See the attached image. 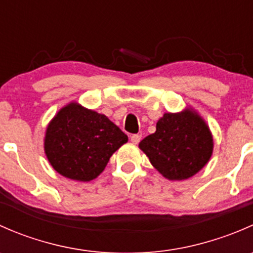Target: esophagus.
Masks as SVG:
<instances>
[{"instance_id": "obj_1", "label": "esophagus", "mask_w": 253, "mask_h": 253, "mask_svg": "<svg viewBox=\"0 0 253 253\" xmlns=\"http://www.w3.org/2000/svg\"><path fill=\"white\" fill-rule=\"evenodd\" d=\"M141 139H142L141 134H132L131 136V142L133 143V144H138V143L141 142Z\"/></svg>"}]
</instances>
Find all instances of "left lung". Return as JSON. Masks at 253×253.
<instances>
[{"instance_id": "1", "label": "left lung", "mask_w": 253, "mask_h": 253, "mask_svg": "<svg viewBox=\"0 0 253 253\" xmlns=\"http://www.w3.org/2000/svg\"><path fill=\"white\" fill-rule=\"evenodd\" d=\"M139 149L165 178L186 180L206 167L213 154V136L203 117L193 109L165 112L157 131L142 139Z\"/></svg>"}]
</instances>
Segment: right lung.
I'll return each mask as SVG.
<instances>
[{"instance_id":"obj_1","label":"right lung","mask_w":253,"mask_h":253,"mask_svg":"<svg viewBox=\"0 0 253 253\" xmlns=\"http://www.w3.org/2000/svg\"><path fill=\"white\" fill-rule=\"evenodd\" d=\"M127 141L105 115L71 101L48 122L44 150L55 171L88 182L104 171L111 155Z\"/></svg>"}]
</instances>
